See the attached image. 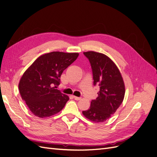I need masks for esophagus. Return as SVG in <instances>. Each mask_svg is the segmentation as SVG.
Listing matches in <instances>:
<instances>
[{"mask_svg":"<svg viewBox=\"0 0 157 157\" xmlns=\"http://www.w3.org/2000/svg\"><path fill=\"white\" fill-rule=\"evenodd\" d=\"M73 98L75 99V100H80L81 98H79V97H77V96H73Z\"/></svg>","mask_w":157,"mask_h":157,"instance_id":"esophagus-1","label":"esophagus"}]
</instances>
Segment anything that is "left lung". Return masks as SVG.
I'll use <instances>...</instances> for the list:
<instances>
[{"label":"left lung","mask_w":157,"mask_h":157,"mask_svg":"<svg viewBox=\"0 0 157 157\" xmlns=\"http://www.w3.org/2000/svg\"><path fill=\"white\" fill-rule=\"evenodd\" d=\"M92 69L94 85L98 84V96L91 101L90 109L83 115L94 122L106 121L116 112L123 101L125 86L115 63L106 55L89 51L84 52Z\"/></svg>","instance_id":"1"}]
</instances>
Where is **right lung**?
Segmentation results:
<instances>
[{
  "label": "right lung",
  "instance_id": "1",
  "mask_svg": "<svg viewBox=\"0 0 157 157\" xmlns=\"http://www.w3.org/2000/svg\"><path fill=\"white\" fill-rule=\"evenodd\" d=\"M78 56V53L50 52L39 57L25 71L19 90L33 115L46 118L62 110L69 98L56 88L63 71Z\"/></svg>",
  "mask_w": 157,
  "mask_h": 157
}]
</instances>
